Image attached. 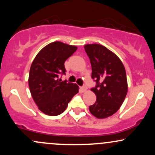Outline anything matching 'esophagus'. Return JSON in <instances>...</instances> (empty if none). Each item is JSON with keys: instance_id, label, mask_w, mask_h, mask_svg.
<instances>
[{"instance_id": "1", "label": "esophagus", "mask_w": 155, "mask_h": 155, "mask_svg": "<svg viewBox=\"0 0 155 155\" xmlns=\"http://www.w3.org/2000/svg\"><path fill=\"white\" fill-rule=\"evenodd\" d=\"M81 91H82V92H85V91H87V87H86V86H83V87H81Z\"/></svg>"}]
</instances>
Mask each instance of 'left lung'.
Instances as JSON below:
<instances>
[{
	"label": "left lung",
	"instance_id": "left-lung-1",
	"mask_svg": "<svg viewBox=\"0 0 155 155\" xmlns=\"http://www.w3.org/2000/svg\"><path fill=\"white\" fill-rule=\"evenodd\" d=\"M84 50L92 67V79L96 84L91 91L96 101L89 107L92 115L105 118L116 113L127 96V74L123 63L114 53L99 44H88Z\"/></svg>",
	"mask_w": 155,
	"mask_h": 155
}]
</instances>
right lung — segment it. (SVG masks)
Returning a JSON list of instances; mask_svg holds the SVG:
<instances>
[{
	"mask_svg": "<svg viewBox=\"0 0 155 155\" xmlns=\"http://www.w3.org/2000/svg\"><path fill=\"white\" fill-rule=\"evenodd\" d=\"M76 50L74 45L51 42L37 54L31 65V94L39 110L46 115L56 116L63 113L79 92L76 84L62 81L60 78L66 72L64 62Z\"/></svg>",
	"mask_w": 155,
	"mask_h": 155,
	"instance_id": "1",
	"label": "right lung"
}]
</instances>
